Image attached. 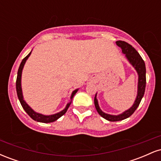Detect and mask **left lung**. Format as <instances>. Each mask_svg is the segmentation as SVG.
I'll return each mask as SVG.
<instances>
[{"label":"left lung","instance_id":"1","mask_svg":"<svg viewBox=\"0 0 161 161\" xmlns=\"http://www.w3.org/2000/svg\"><path fill=\"white\" fill-rule=\"evenodd\" d=\"M116 45L119 46L121 47L122 52H123L125 55V57L129 62L130 63L131 65L136 69L137 71V73L138 75V92L137 96H136V101H135L133 105L131 107L129 110H125L123 113V114H119V115H110V114H105L99 108L98 102L97 100V96L95 95V106L96 110L98 114L102 116L103 118L106 119L107 120L111 121V122H116V121H120L123 119H126L132 115L133 113L136 111V110L139 105L140 102H141L142 97H143L144 94H145V86H146V68H145V64L144 62L143 59L140 56L139 53L138 51L132 47V45H129L127 42H123V41H117L116 42Z\"/></svg>","mask_w":161,"mask_h":161}]
</instances>
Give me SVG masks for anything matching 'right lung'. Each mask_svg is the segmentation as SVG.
Returning <instances> with one entry per match:
<instances>
[{
  "label": "right lung",
  "mask_w": 161,
  "mask_h": 161,
  "mask_svg": "<svg viewBox=\"0 0 161 161\" xmlns=\"http://www.w3.org/2000/svg\"><path fill=\"white\" fill-rule=\"evenodd\" d=\"M31 53H32V51H31V52L29 53V54H28L27 56L25 57V58H23V60H22L21 64H20V65H19V69H18L17 78H16V93H17L18 98H19L20 104H21L22 107H23V108L24 109V110H25V111L27 113L28 115L30 116V117L32 118V119H34V120H36L37 122H40V123H52V122L56 121L57 119H58L59 118L61 117V116L64 115V114H66V110H68V108H69V105L71 104L72 100H73V97H74V95H75V93H76L77 91H78L79 89H75V91L73 92L71 97H70V99H71L70 102H69L67 104H66V108H64V110H61V111H60V112L57 113V114H53V115L46 116V115H43V114H38V113H36V111H34V110H33L30 107H29V105L26 104V102H25V101H24L23 96V92H22V87H21L22 72H23V66H24V65H25V62H26L27 59L29 58V56H30Z\"/></svg>",
  "instance_id": "obj_1"
}]
</instances>
